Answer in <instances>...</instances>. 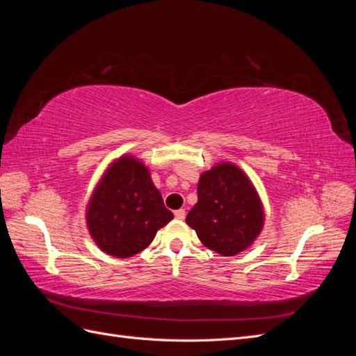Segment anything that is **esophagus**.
Masks as SVG:
<instances>
[{
  "label": "esophagus",
  "mask_w": 356,
  "mask_h": 356,
  "mask_svg": "<svg viewBox=\"0 0 356 356\" xmlns=\"http://www.w3.org/2000/svg\"><path fill=\"white\" fill-rule=\"evenodd\" d=\"M175 218H177V220H184V218H186V209H178V211H175Z\"/></svg>",
  "instance_id": "esophagus-1"
}]
</instances>
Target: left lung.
<instances>
[{
    "label": "left lung",
    "instance_id": "1",
    "mask_svg": "<svg viewBox=\"0 0 356 356\" xmlns=\"http://www.w3.org/2000/svg\"><path fill=\"white\" fill-rule=\"evenodd\" d=\"M186 222L204 246L222 257H233L261 233L264 208L245 172L230 161H220L200 175L197 203Z\"/></svg>",
    "mask_w": 356,
    "mask_h": 356
}]
</instances>
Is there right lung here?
<instances>
[{"mask_svg":"<svg viewBox=\"0 0 356 356\" xmlns=\"http://www.w3.org/2000/svg\"><path fill=\"white\" fill-rule=\"evenodd\" d=\"M172 218L148 168L131 154L106 168L86 208L92 239L101 251L117 258L145 250Z\"/></svg>","mask_w":356,"mask_h":356,"instance_id":"obj_1","label":"right lung"}]
</instances>
